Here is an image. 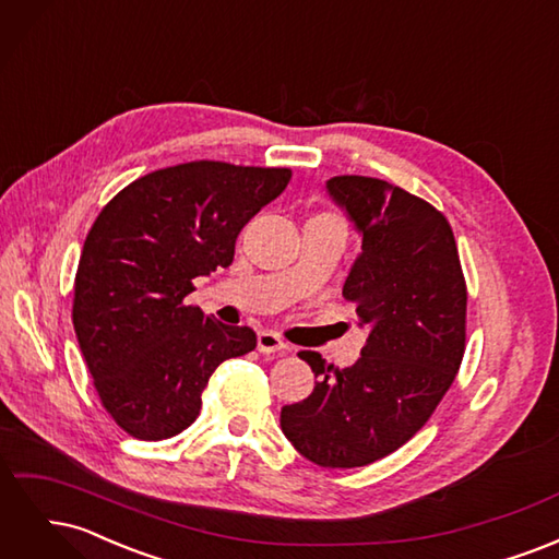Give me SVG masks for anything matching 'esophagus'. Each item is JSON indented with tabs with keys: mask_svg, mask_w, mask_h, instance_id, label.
<instances>
[{
	"mask_svg": "<svg viewBox=\"0 0 559 559\" xmlns=\"http://www.w3.org/2000/svg\"><path fill=\"white\" fill-rule=\"evenodd\" d=\"M257 347L263 354H275V352L289 349V345H286L282 337L277 333H273V331H261L259 337H257Z\"/></svg>",
	"mask_w": 559,
	"mask_h": 559,
	"instance_id": "34e87169",
	"label": "esophagus"
}]
</instances>
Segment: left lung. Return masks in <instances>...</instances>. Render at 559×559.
Masks as SVG:
<instances>
[{"instance_id": "1", "label": "left lung", "mask_w": 559, "mask_h": 559, "mask_svg": "<svg viewBox=\"0 0 559 559\" xmlns=\"http://www.w3.org/2000/svg\"><path fill=\"white\" fill-rule=\"evenodd\" d=\"M361 233L343 296L368 329L349 368L300 352L317 380L284 405V436L306 460L354 468L392 454L427 425L466 349V280L443 212L401 186L341 175L326 181Z\"/></svg>"}]
</instances>
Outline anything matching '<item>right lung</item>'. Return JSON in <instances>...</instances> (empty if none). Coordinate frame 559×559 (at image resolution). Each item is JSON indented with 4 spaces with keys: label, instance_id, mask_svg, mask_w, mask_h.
Instances as JSON below:
<instances>
[{
    "label": "right lung",
    "instance_id": "add662e5",
    "mask_svg": "<svg viewBox=\"0 0 559 559\" xmlns=\"http://www.w3.org/2000/svg\"><path fill=\"white\" fill-rule=\"evenodd\" d=\"M292 179L289 167L191 160L118 191L83 242L72 321L105 411L140 441L191 427L218 364L257 347L183 298L228 267L253 214Z\"/></svg>",
    "mask_w": 559,
    "mask_h": 559
}]
</instances>
